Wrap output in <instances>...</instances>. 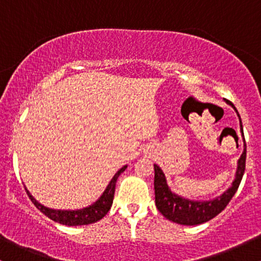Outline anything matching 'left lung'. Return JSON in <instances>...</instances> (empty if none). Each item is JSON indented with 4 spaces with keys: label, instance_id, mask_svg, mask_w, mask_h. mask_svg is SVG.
<instances>
[{
    "label": "left lung",
    "instance_id": "1",
    "mask_svg": "<svg viewBox=\"0 0 261 261\" xmlns=\"http://www.w3.org/2000/svg\"><path fill=\"white\" fill-rule=\"evenodd\" d=\"M226 103L232 106L233 109L238 114V110L236 109L233 103H230L229 100H226ZM239 120H241V116H239ZM241 130L242 135H243L242 121ZM245 158H247V146H245L244 140V151L238 161L236 179L233 181L232 187L227 191H224L222 195L211 200V201H191V200L175 195L174 193L170 191L168 185H167L164 173L162 172V169L157 164H154V195L155 206H157L158 211L167 220L173 221V222L179 224H184V226H195V224H201L212 220V218L216 217L220 212H222L226 208V206L228 205L230 199L234 196L237 189H238L239 184H241V180L244 174Z\"/></svg>",
    "mask_w": 261,
    "mask_h": 261
}]
</instances>
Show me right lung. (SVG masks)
I'll return each mask as SVG.
<instances>
[{
    "label": "right lung",
    "instance_id": "obj_1",
    "mask_svg": "<svg viewBox=\"0 0 261 261\" xmlns=\"http://www.w3.org/2000/svg\"><path fill=\"white\" fill-rule=\"evenodd\" d=\"M127 166H124L121 169L118 170L115 175L113 176V179L110 180L109 185H108L106 191L101 194V196L97 200L93 205L88 206V207L76 210V211H65V210H53L47 208L45 206L39 203L37 200L34 199L31 195L28 190H27V194H28L29 199L32 200V202L37 206L38 210H40L41 212L50 218V220L55 221V222L65 224V226H83V224H91L97 222L103 218L108 214L110 207H112L113 199H114V193H115V184L116 180H118L119 175L126 169Z\"/></svg>",
    "mask_w": 261,
    "mask_h": 261
}]
</instances>
